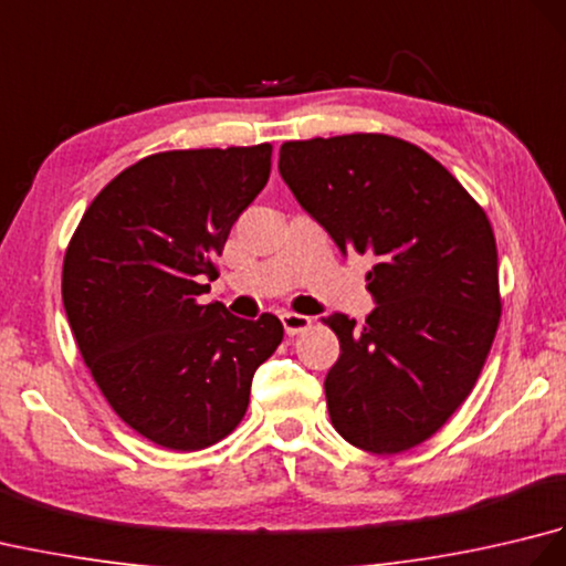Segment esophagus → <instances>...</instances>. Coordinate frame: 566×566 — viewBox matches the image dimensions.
Segmentation results:
<instances>
[{"mask_svg": "<svg viewBox=\"0 0 566 566\" xmlns=\"http://www.w3.org/2000/svg\"><path fill=\"white\" fill-rule=\"evenodd\" d=\"M282 326L286 331V335H298L311 328V318L304 314H282Z\"/></svg>", "mask_w": 566, "mask_h": 566, "instance_id": "obj_1", "label": "esophagus"}]
</instances>
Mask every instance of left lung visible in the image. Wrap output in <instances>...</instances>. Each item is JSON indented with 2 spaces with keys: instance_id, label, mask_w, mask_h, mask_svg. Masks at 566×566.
I'll list each match as a JSON object with an SVG mask.
<instances>
[{
  "instance_id": "8db88e82",
  "label": "left lung",
  "mask_w": 566,
  "mask_h": 566,
  "mask_svg": "<svg viewBox=\"0 0 566 566\" xmlns=\"http://www.w3.org/2000/svg\"><path fill=\"white\" fill-rule=\"evenodd\" d=\"M280 172L343 252L377 258L363 326L323 318L340 340L326 377L333 428L375 454L411 450L472 394L496 338L486 213L432 155L384 134L286 140Z\"/></svg>"
}]
</instances>
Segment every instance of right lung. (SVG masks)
I'll use <instances>...</instances> for the list:
<instances>
[{"mask_svg":"<svg viewBox=\"0 0 566 566\" xmlns=\"http://www.w3.org/2000/svg\"><path fill=\"white\" fill-rule=\"evenodd\" d=\"M270 170V143L148 155L94 197L70 238L63 304L80 355L114 413L160 448L231 436L252 375L284 338L272 314L245 321L199 302Z\"/></svg>","mask_w":566,"mask_h":566,"instance_id":"1","label":"right lung"}]
</instances>
